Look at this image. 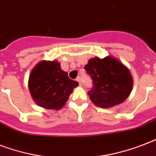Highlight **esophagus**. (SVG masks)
<instances>
[{
  "instance_id": "obj_1",
  "label": "esophagus",
  "mask_w": 156,
  "mask_h": 156,
  "mask_svg": "<svg viewBox=\"0 0 156 156\" xmlns=\"http://www.w3.org/2000/svg\"><path fill=\"white\" fill-rule=\"evenodd\" d=\"M76 81H77V82H78V83H79V86H82V82H81L80 77H78V78H76Z\"/></svg>"
}]
</instances>
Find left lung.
Returning <instances> with one entry per match:
<instances>
[{"label":"left lung","instance_id":"1","mask_svg":"<svg viewBox=\"0 0 156 156\" xmlns=\"http://www.w3.org/2000/svg\"><path fill=\"white\" fill-rule=\"evenodd\" d=\"M90 76L93 87L88 91L97 107L108 108L123 103L133 89V78L129 69L112 56L89 60L84 67Z\"/></svg>","mask_w":156,"mask_h":156}]
</instances>
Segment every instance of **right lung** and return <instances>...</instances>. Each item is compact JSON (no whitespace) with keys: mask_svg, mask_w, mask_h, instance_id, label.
Segmentation results:
<instances>
[{"mask_svg":"<svg viewBox=\"0 0 156 156\" xmlns=\"http://www.w3.org/2000/svg\"><path fill=\"white\" fill-rule=\"evenodd\" d=\"M78 86V82L71 80L56 61H40L32 69L28 81L34 101L46 109H61Z\"/></svg>","mask_w":156,"mask_h":156,"instance_id":"obj_1","label":"right lung"}]
</instances>
